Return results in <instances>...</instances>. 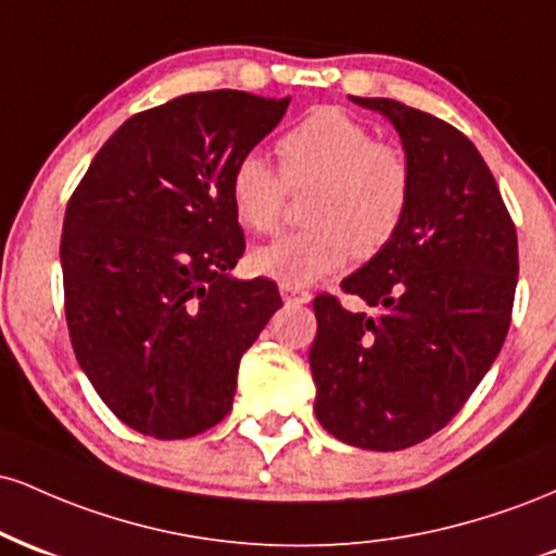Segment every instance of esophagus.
<instances>
[{
    "label": "esophagus",
    "mask_w": 556,
    "mask_h": 556,
    "mask_svg": "<svg viewBox=\"0 0 556 556\" xmlns=\"http://www.w3.org/2000/svg\"><path fill=\"white\" fill-rule=\"evenodd\" d=\"M279 292H282L285 303H290V305L311 303V292H308V290H298V287H287V285H282V287H279Z\"/></svg>",
    "instance_id": "1"
}]
</instances>
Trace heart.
<instances>
[{
  "label": "heart",
  "mask_w": 556,
  "mask_h": 556,
  "mask_svg": "<svg viewBox=\"0 0 556 556\" xmlns=\"http://www.w3.org/2000/svg\"><path fill=\"white\" fill-rule=\"evenodd\" d=\"M279 172L245 154L229 175V203L248 232L271 235L287 188L314 185L305 222L314 227L261 245L248 264L287 287L314 285L355 258H371L397 235L410 206L413 175L397 146L374 140L361 119L318 106L277 140Z\"/></svg>",
  "instance_id": "heart-1"
}]
</instances>
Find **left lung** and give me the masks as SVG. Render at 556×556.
I'll use <instances>...</instances> for the list:
<instances>
[{"label": "left lung", "mask_w": 556, "mask_h": 556, "mask_svg": "<svg viewBox=\"0 0 556 556\" xmlns=\"http://www.w3.org/2000/svg\"><path fill=\"white\" fill-rule=\"evenodd\" d=\"M400 132L413 190L384 251L342 279L379 314L314 300L316 418L361 450L394 452L444 429L500 355L518 287V235L478 149L394 99L350 96Z\"/></svg>", "instance_id": "8db88e82"}]
</instances>
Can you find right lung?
<instances>
[{
	"instance_id": "1",
	"label": "right lung",
	"mask_w": 556,
	"mask_h": 556,
	"mask_svg": "<svg viewBox=\"0 0 556 556\" xmlns=\"http://www.w3.org/2000/svg\"><path fill=\"white\" fill-rule=\"evenodd\" d=\"M290 99L185 93L101 146L62 225L75 358L104 405L154 439H188L232 407L240 358L282 308L269 279L229 277L245 238L229 175Z\"/></svg>"
}]
</instances>
